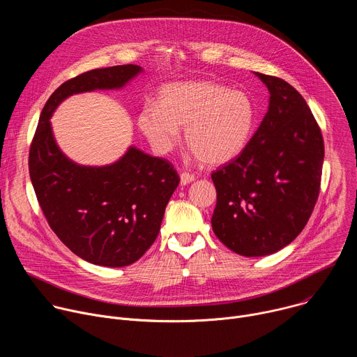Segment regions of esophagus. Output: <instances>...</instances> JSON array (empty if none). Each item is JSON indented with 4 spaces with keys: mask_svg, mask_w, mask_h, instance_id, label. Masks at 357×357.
<instances>
[{
    "mask_svg": "<svg viewBox=\"0 0 357 357\" xmlns=\"http://www.w3.org/2000/svg\"><path fill=\"white\" fill-rule=\"evenodd\" d=\"M195 179H196L195 175H190V174H188V172L181 174V185H189V183H192Z\"/></svg>",
    "mask_w": 357,
    "mask_h": 357,
    "instance_id": "esophagus-1",
    "label": "esophagus"
}]
</instances>
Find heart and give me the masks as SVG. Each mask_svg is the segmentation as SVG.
Masks as SVG:
<instances>
[{"instance_id":"b5f03b06","label":"heart","mask_w":357,"mask_h":357,"mask_svg":"<svg viewBox=\"0 0 357 357\" xmlns=\"http://www.w3.org/2000/svg\"><path fill=\"white\" fill-rule=\"evenodd\" d=\"M138 128L158 154H169L186 142L206 165L218 167L236 160L247 146L256 106L240 90L215 82H178L165 86L158 105L145 106L137 119Z\"/></svg>"}]
</instances>
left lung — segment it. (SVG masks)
<instances>
[{"instance_id":"left-lung-1","label":"left lung","mask_w":357,"mask_h":357,"mask_svg":"<svg viewBox=\"0 0 357 357\" xmlns=\"http://www.w3.org/2000/svg\"><path fill=\"white\" fill-rule=\"evenodd\" d=\"M268 89V110L241 154L212 174L218 192L212 227L244 257L288 245L319 195L324 139L303 97L285 80L254 72Z\"/></svg>"}]
</instances>
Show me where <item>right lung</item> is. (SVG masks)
I'll list each match as a JSON object with an SVG mask.
<instances>
[{
	"label": "right lung",
	"instance_id": "1",
	"mask_svg": "<svg viewBox=\"0 0 357 357\" xmlns=\"http://www.w3.org/2000/svg\"><path fill=\"white\" fill-rule=\"evenodd\" d=\"M142 72L138 65H120L61 84L46 101L29 151V176L50 229L96 266L126 267L142 257L160 233L179 176L167 160L134 145L113 164L80 165L59 148L50 119L68 97L120 90Z\"/></svg>",
	"mask_w": 357,
	"mask_h": 357
}]
</instances>
